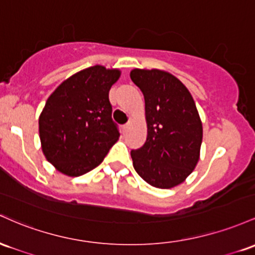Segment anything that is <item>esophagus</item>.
Masks as SVG:
<instances>
[{"label": "esophagus", "instance_id": "34e87169", "mask_svg": "<svg viewBox=\"0 0 255 255\" xmlns=\"http://www.w3.org/2000/svg\"><path fill=\"white\" fill-rule=\"evenodd\" d=\"M128 124H125V125H123V127H122V130H123V132H125V131L128 130Z\"/></svg>", "mask_w": 255, "mask_h": 255}]
</instances>
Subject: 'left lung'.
<instances>
[{
	"instance_id": "left-lung-1",
	"label": "left lung",
	"mask_w": 255,
	"mask_h": 255,
	"mask_svg": "<svg viewBox=\"0 0 255 255\" xmlns=\"http://www.w3.org/2000/svg\"><path fill=\"white\" fill-rule=\"evenodd\" d=\"M144 96L147 139L131 150L136 172L148 184L168 189L193 172L200 158L202 123L185 85L161 70L130 72Z\"/></svg>"
}]
</instances>
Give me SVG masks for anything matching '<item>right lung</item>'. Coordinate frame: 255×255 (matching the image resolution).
<instances>
[{
  "label": "right lung",
  "instance_id": "right-lung-1",
  "mask_svg": "<svg viewBox=\"0 0 255 255\" xmlns=\"http://www.w3.org/2000/svg\"><path fill=\"white\" fill-rule=\"evenodd\" d=\"M119 77L116 68L93 66L71 76L48 97L38 120L39 138L44 156L61 173L89 172L118 141L108 94Z\"/></svg>",
  "mask_w": 255,
  "mask_h": 255
}]
</instances>
